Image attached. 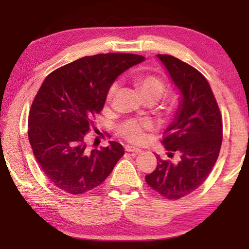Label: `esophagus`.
Masks as SVG:
<instances>
[{"mask_svg":"<svg viewBox=\"0 0 249 249\" xmlns=\"http://www.w3.org/2000/svg\"><path fill=\"white\" fill-rule=\"evenodd\" d=\"M124 148H125V151H127V152L136 153V154H138V153H142V149L136 148V147H134V146H129V145H127Z\"/></svg>","mask_w":249,"mask_h":249,"instance_id":"34e87169","label":"esophagus"}]
</instances>
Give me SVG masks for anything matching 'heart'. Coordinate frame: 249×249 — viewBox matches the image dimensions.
Masks as SVG:
<instances>
[{
  "mask_svg": "<svg viewBox=\"0 0 249 249\" xmlns=\"http://www.w3.org/2000/svg\"><path fill=\"white\" fill-rule=\"evenodd\" d=\"M136 85L141 90V93L146 101L147 100H159L165 90V85L160 78L155 76H145L138 78L136 80ZM118 89V84L112 85L108 89L107 98L111 100ZM153 124L148 120H128L122 124L119 128V132L128 142L139 144L145 139L146 131L152 130Z\"/></svg>",
  "mask_w": 249,
  "mask_h": 249,
  "instance_id": "heart-1",
  "label": "heart"
}]
</instances>
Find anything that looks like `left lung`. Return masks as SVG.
Masks as SVG:
<instances>
[{
	"instance_id": "obj_1",
	"label": "left lung",
	"mask_w": 249,
	"mask_h": 249,
	"mask_svg": "<svg viewBox=\"0 0 249 249\" xmlns=\"http://www.w3.org/2000/svg\"><path fill=\"white\" fill-rule=\"evenodd\" d=\"M156 56L180 93L175 119L162 141L169 158L177 153L180 159L175 162L158 155V166L145 179L163 197L179 199L198 188L212 171L222 144V118L198 70L168 54Z\"/></svg>"
}]
</instances>
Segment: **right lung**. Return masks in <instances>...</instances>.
<instances>
[{
  "label": "right lung",
  "mask_w": 249,
  "mask_h": 249,
  "mask_svg": "<svg viewBox=\"0 0 249 249\" xmlns=\"http://www.w3.org/2000/svg\"><path fill=\"white\" fill-rule=\"evenodd\" d=\"M144 60L137 54H96L45 78L29 112L28 138L44 175L59 189L80 195L95 188L124 154L117 142L89 151L85 136L114 80Z\"/></svg>",
  "instance_id": "right-lung-1"
}]
</instances>
